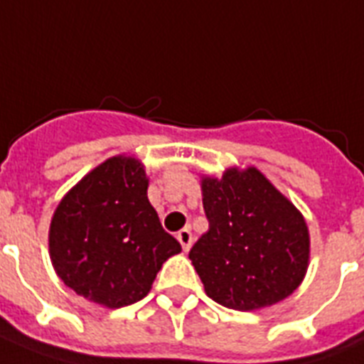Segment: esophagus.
Instances as JSON below:
<instances>
[{"instance_id": "esophagus-1", "label": "esophagus", "mask_w": 364, "mask_h": 364, "mask_svg": "<svg viewBox=\"0 0 364 364\" xmlns=\"http://www.w3.org/2000/svg\"><path fill=\"white\" fill-rule=\"evenodd\" d=\"M177 241L181 243L183 250L187 252V250L191 249V245H192V233H191V230L183 228L181 232H177Z\"/></svg>"}]
</instances>
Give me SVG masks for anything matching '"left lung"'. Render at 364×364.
<instances>
[{"instance_id":"8db88e82","label":"left lung","mask_w":364,"mask_h":364,"mask_svg":"<svg viewBox=\"0 0 364 364\" xmlns=\"http://www.w3.org/2000/svg\"><path fill=\"white\" fill-rule=\"evenodd\" d=\"M209 230L188 252L205 294L250 312L286 299L305 279L309 226L301 211L258 168L202 176Z\"/></svg>"}]
</instances>
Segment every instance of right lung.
Wrapping results in <instances>:
<instances>
[{
    "mask_svg": "<svg viewBox=\"0 0 364 364\" xmlns=\"http://www.w3.org/2000/svg\"><path fill=\"white\" fill-rule=\"evenodd\" d=\"M141 161L115 155L70 188L48 232L50 259L73 291L106 309L144 299L162 264L181 245L162 230L147 200Z\"/></svg>",
    "mask_w": 364,
    "mask_h": 364,
    "instance_id": "add662e5",
    "label": "right lung"
}]
</instances>
